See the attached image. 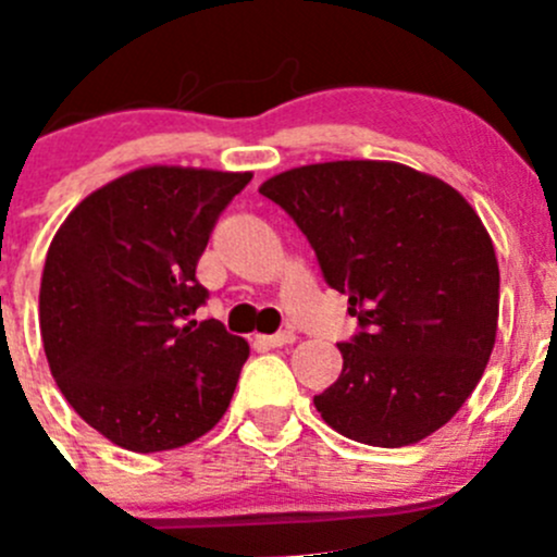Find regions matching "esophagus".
<instances>
[{
	"mask_svg": "<svg viewBox=\"0 0 557 557\" xmlns=\"http://www.w3.org/2000/svg\"><path fill=\"white\" fill-rule=\"evenodd\" d=\"M258 343L267 345V348H283V345H294L296 334L294 332H280V334H258Z\"/></svg>",
	"mask_w": 557,
	"mask_h": 557,
	"instance_id": "obj_1",
	"label": "esophagus"
}]
</instances>
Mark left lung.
I'll use <instances>...</instances> for the list:
<instances>
[{
  "label": "left lung",
  "instance_id": "1",
  "mask_svg": "<svg viewBox=\"0 0 557 557\" xmlns=\"http://www.w3.org/2000/svg\"><path fill=\"white\" fill-rule=\"evenodd\" d=\"M258 190L315 250L361 332L315 408L339 435L399 449L444 428L476 388L498 332L500 274L476 209L392 160L301 165Z\"/></svg>",
  "mask_w": 557,
  "mask_h": 557
}]
</instances>
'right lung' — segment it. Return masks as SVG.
<instances>
[{"label": "right lung", "instance_id": "right-lung-1", "mask_svg": "<svg viewBox=\"0 0 557 557\" xmlns=\"http://www.w3.org/2000/svg\"><path fill=\"white\" fill-rule=\"evenodd\" d=\"M250 171L144 165L84 198L59 225L40 280L48 367L75 413L129 451L207 435L250 345L214 318L196 267Z\"/></svg>", "mask_w": 557, "mask_h": 557}]
</instances>
